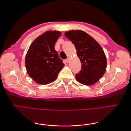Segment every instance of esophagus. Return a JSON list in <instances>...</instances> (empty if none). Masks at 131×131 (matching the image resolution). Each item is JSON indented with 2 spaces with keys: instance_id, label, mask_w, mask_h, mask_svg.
Wrapping results in <instances>:
<instances>
[{
  "instance_id": "34e87169",
  "label": "esophagus",
  "mask_w": 131,
  "mask_h": 131,
  "mask_svg": "<svg viewBox=\"0 0 131 131\" xmlns=\"http://www.w3.org/2000/svg\"><path fill=\"white\" fill-rule=\"evenodd\" d=\"M69 58H67V59H65V62H66L67 63H69Z\"/></svg>"
}]
</instances>
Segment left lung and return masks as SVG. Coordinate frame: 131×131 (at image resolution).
I'll return each mask as SVG.
<instances>
[{
  "label": "left lung",
  "instance_id": "1",
  "mask_svg": "<svg viewBox=\"0 0 131 131\" xmlns=\"http://www.w3.org/2000/svg\"><path fill=\"white\" fill-rule=\"evenodd\" d=\"M64 34L74 43L82 63L81 70L75 75L77 81L85 85L95 84L103 76L106 68V59L101 46L84 31L70 30Z\"/></svg>",
  "mask_w": 131,
  "mask_h": 131
}]
</instances>
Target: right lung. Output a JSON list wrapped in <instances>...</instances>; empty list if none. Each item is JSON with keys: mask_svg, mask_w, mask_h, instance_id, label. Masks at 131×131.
I'll return each instance as SVG.
<instances>
[{"mask_svg": "<svg viewBox=\"0 0 131 131\" xmlns=\"http://www.w3.org/2000/svg\"><path fill=\"white\" fill-rule=\"evenodd\" d=\"M61 34L59 31H47L35 39L28 50L25 60L27 73L39 84L56 80L64 65L54 49Z\"/></svg>", "mask_w": 131, "mask_h": 131, "instance_id": "add662e5", "label": "right lung"}]
</instances>
